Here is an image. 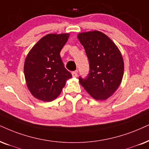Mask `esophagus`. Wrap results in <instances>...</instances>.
Masks as SVG:
<instances>
[{"instance_id": "obj_1", "label": "esophagus", "mask_w": 149, "mask_h": 149, "mask_svg": "<svg viewBox=\"0 0 149 149\" xmlns=\"http://www.w3.org/2000/svg\"><path fill=\"white\" fill-rule=\"evenodd\" d=\"M72 76L73 77H74V78H76V77L78 76V73H77V71H73L72 73Z\"/></svg>"}]
</instances>
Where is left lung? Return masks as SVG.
I'll list each match as a JSON object with an SVG mask.
<instances>
[{
  "mask_svg": "<svg viewBox=\"0 0 149 149\" xmlns=\"http://www.w3.org/2000/svg\"><path fill=\"white\" fill-rule=\"evenodd\" d=\"M89 62V73L79 82L90 95L97 100L111 96L121 84L124 61L119 49L104 33L99 31L78 33Z\"/></svg>",
  "mask_w": 149,
  "mask_h": 149,
  "instance_id": "1",
  "label": "left lung"
}]
</instances>
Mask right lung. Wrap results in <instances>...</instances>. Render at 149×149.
I'll return each instance as SVG.
<instances>
[{
	"mask_svg": "<svg viewBox=\"0 0 149 149\" xmlns=\"http://www.w3.org/2000/svg\"><path fill=\"white\" fill-rule=\"evenodd\" d=\"M69 33H49L29 51L24 65L26 83L33 96L50 102L61 93L66 81L72 77L60 56Z\"/></svg>",
	"mask_w": 149,
	"mask_h": 149,
	"instance_id": "add662e5",
	"label": "right lung"
}]
</instances>
